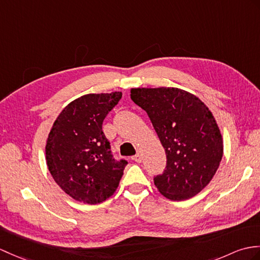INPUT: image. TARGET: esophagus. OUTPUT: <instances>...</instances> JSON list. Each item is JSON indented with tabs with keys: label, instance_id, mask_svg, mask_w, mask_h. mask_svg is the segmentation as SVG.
Here are the masks:
<instances>
[{
	"label": "esophagus",
	"instance_id": "obj_1",
	"mask_svg": "<svg viewBox=\"0 0 260 260\" xmlns=\"http://www.w3.org/2000/svg\"><path fill=\"white\" fill-rule=\"evenodd\" d=\"M132 159L136 161V162H141L142 161V153L141 152H137V154L135 156H133Z\"/></svg>",
	"mask_w": 260,
	"mask_h": 260
}]
</instances>
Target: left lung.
Listing matches in <instances>:
<instances>
[{
	"instance_id": "left-lung-1",
	"label": "left lung",
	"mask_w": 260,
	"mask_h": 260,
	"mask_svg": "<svg viewBox=\"0 0 260 260\" xmlns=\"http://www.w3.org/2000/svg\"><path fill=\"white\" fill-rule=\"evenodd\" d=\"M131 99L147 113L166 153V170L154 177L155 186L171 201L194 197L213 179L224 153L212 112L176 87L132 88Z\"/></svg>"
}]
</instances>
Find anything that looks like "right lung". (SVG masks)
<instances>
[{"instance_id": "obj_1", "label": "right lung", "mask_w": 260, "mask_h": 260, "mask_svg": "<svg viewBox=\"0 0 260 260\" xmlns=\"http://www.w3.org/2000/svg\"><path fill=\"white\" fill-rule=\"evenodd\" d=\"M120 99L122 92L83 95L59 113L50 131L48 171L75 201L100 204L117 189L127 161L114 159L102 125Z\"/></svg>"}]
</instances>
